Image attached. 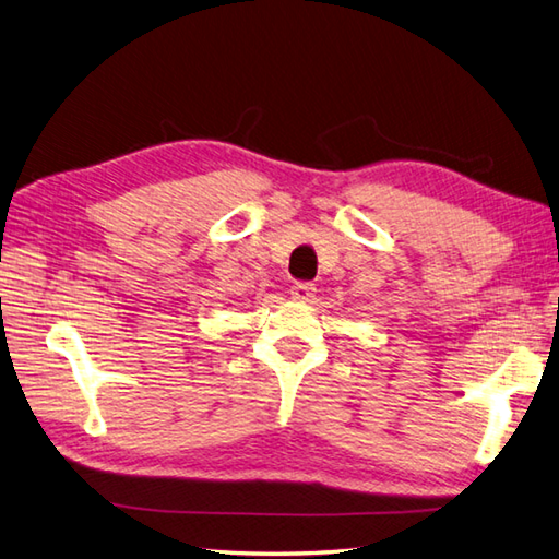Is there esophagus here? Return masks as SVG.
I'll return each instance as SVG.
<instances>
[{
  "label": "esophagus",
  "instance_id": "esophagus-1",
  "mask_svg": "<svg viewBox=\"0 0 559 559\" xmlns=\"http://www.w3.org/2000/svg\"><path fill=\"white\" fill-rule=\"evenodd\" d=\"M290 295H293L295 300L310 302L314 295H317V288H314V283H310V281H298V283H293Z\"/></svg>",
  "mask_w": 559,
  "mask_h": 559
}]
</instances>
